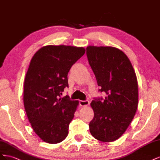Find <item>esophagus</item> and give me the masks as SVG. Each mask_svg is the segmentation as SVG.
I'll use <instances>...</instances> for the list:
<instances>
[{"instance_id":"1","label":"esophagus","mask_w":160,"mask_h":160,"mask_svg":"<svg viewBox=\"0 0 160 160\" xmlns=\"http://www.w3.org/2000/svg\"><path fill=\"white\" fill-rule=\"evenodd\" d=\"M79 104L82 107H85V106H88L89 104V101L88 100H80L79 101Z\"/></svg>"}]
</instances>
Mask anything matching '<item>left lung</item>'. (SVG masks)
<instances>
[{"label":"left lung","mask_w":160,"mask_h":160,"mask_svg":"<svg viewBox=\"0 0 160 160\" xmlns=\"http://www.w3.org/2000/svg\"><path fill=\"white\" fill-rule=\"evenodd\" d=\"M86 56L100 92L107 96L91 102L94 115L89 123L91 135L103 142L118 139L128 128L138 105V84L131 62L112 47L86 48Z\"/></svg>","instance_id":"1"}]
</instances>
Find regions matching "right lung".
<instances>
[{
    "instance_id": "obj_1",
    "label": "right lung",
    "mask_w": 160,
    "mask_h": 160,
    "mask_svg": "<svg viewBox=\"0 0 160 160\" xmlns=\"http://www.w3.org/2000/svg\"><path fill=\"white\" fill-rule=\"evenodd\" d=\"M85 49L66 45H47L32 58L24 82L26 114L35 133L43 141L58 143L68 134L78 101L68 96V74Z\"/></svg>"
}]
</instances>
